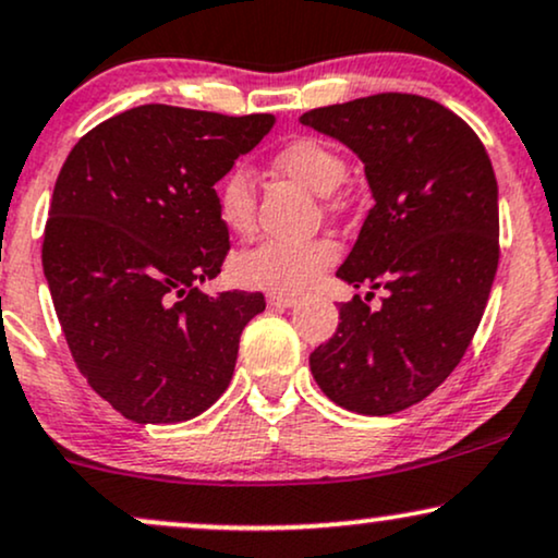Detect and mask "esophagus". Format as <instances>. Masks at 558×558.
Listing matches in <instances>:
<instances>
[{"label":"esophagus","instance_id":"1","mask_svg":"<svg viewBox=\"0 0 558 558\" xmlns=\"http://www.w3.org/2000/svg\"><path fill=\"white\" fill-rule=\"evenodd\" d=\"M267 304L275 308H291L299 304V296H293V293H270V296H267Z\"/></svg>","mask_w":558,"mask_h":558}]
</instances>
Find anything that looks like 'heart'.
<instances>
[{
	"label": "heart",
	"instance_id": "heart-1",
	"mask_svg": "<svg viewBox=\"0 0 558 558\" xmlns=\"http://www.w3.org/2000/svg\"><path fill=\"white\" fill-rule=\"evenodd\" d=\"M280 173L299 181L308 192L330 197L348 177L345 160L330 145L314 137L288 143L275 156ZM218 218L228 231L246 236L254 226V179L246 166H233L215 190ZM338 262V246L330 239L265 241L233 262V272L244 286L265 291L296 293L317 280V275Z\"/></svg>",
	"mask_w": 558,
	"mask_h": 558
}]
</instances>
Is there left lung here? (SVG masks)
<instances>
[{
  "instance_id": "1",
  "label": "left lung",
  "mask_w": 558,
  "mask_h": 558,
  "mask_svg": "<svg viewBox=\"0 0 558 558\" xmlns=\"http://www.w3.org/2000/svg\"><path fill=\"white\" fill-rule=\"evenodd\" d=\"M364 163L374 207L343 283L385 288L381 306L353 296L308 355L322 392L364 415L405 411L460 364L499 265V186L478 134L436 100L379 93L299 119Z\"/></svg>"
}]
</instances>
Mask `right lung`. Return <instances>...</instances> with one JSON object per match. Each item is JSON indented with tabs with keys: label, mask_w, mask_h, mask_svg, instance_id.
Here are the masks:
<instances>
[{
	"label": "right lung",
	"mask_w": 558,
	"mask_h": 558,
	"mask_svg": "<svg viewBox=\"0 0 558 558\" xmlns=\"http://www.w3.org/2000/svg\"><path fill=\"white\" fill-rule=\"evenodd\" d=\"M272 124L147 104L87 132L59 171L46 283L80 374L134 424L205 413L233 377L241 330L265 312L262 293L197 286L228 252L215 184Z\"/></svg>",
	"instance_id": "right-lung-1"
}]
</instances>
